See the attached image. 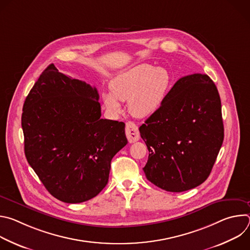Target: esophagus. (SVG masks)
Masks as SVG:
<instances>
[{"mask_svg":"<svg viewBox=\"0 0 250 250\" xmlns=\"http://www.w3.org/2000/svg\"><path fill=\"white\" fill-rule=\"evenodd\" d=\"M125 134H126V137H127V139H128L130 144L137 141L140 137L138 127L132 122L126 123V125H125Z\"/></svg>","mask_w":250,"mask_h":250,"instance_id":"esophagus-1","label":"esophagus"}]
</instances>
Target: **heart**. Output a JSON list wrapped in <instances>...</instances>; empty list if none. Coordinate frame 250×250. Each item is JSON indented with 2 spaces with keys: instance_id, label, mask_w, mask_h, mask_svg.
<instances>
[{
  "instance_id": "1",
  "label": "heart",
  "mask_w": 250,
  "mask_h": 250,
  "mask_svg": "<svg viewBox=\"0 0 250 250\" xmlns=\"http://www.w3.org/2000/svg\"><path fill=\"white\" fill-rule=\"evenodd\" d=\"M170 83L166 68L141 63L118 74L111 81V91L103 94V101L109 111L118 112L121 102L127 100L128 111L133 117L147 118L160 108Z\"/></svg>"
}]
</instances>
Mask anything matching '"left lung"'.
Here are the masks:
<instances>
[{"label":"left lung","instance_id":"left-lung-1","mask_svg":"<svg viewBox=\"0 0 250 250\" xmlns=\"http://www.w3.org/2000/svg\"><path fill=\"white\" fill-rule=\"evenodd\" d=\"M139 132L149 151L147 180L168 192H184L207 180L224 141L218 89L206 74L178 80Z\"/></svg>","mask_w":250,"mask_h":250}]
</instances>
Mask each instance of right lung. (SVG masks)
I'll list each match as a JSON object with an SVG mask.
<instances>
[{"mask_svg":"<svg viewBox=\"0 0 250 250\" xmlns=\"http://www.w3.org/2000/svg\"><path fill=\"white\" fill-rule=\"evenodd\" d=\"M98 100L96 87L50 64L23 104L26 160L64 203L96 197L108 183L113 157L127 144L125 123L102 119Z\"/></svg>","mask_w":250,"mask_h":250,"instance_id":"right-lung-1","label":"right lung"}]
</instances>
